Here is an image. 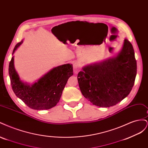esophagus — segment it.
Masks as SVG:
<instances>
[{
    "mask_svg": "<svg viewBox=\"0 0 148 148\" xmlns=\"http://www.w3.org/2000/svg\"><path fill=\"white\" fill-rule=\"evenodd\" d=\"M73 71L75 73H78L79 71V65L77 62H75L73 64Z\"/></svg>",
    "mask_w": 148,
    "mask_h": 148,
    "instance_id": "esophagus-1",
    "label": "esophagus"
}]
</instances>
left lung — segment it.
<instances>
[{"instance_id":"8db88e82","label":"left lung","mask_w":148,"mask_h":148,"mask_svg":"<svg viewBox=\"0 0 148 148\" xmlns=\"http://www.w3.org/2000/svg\"><path fill=\"white\" fill-rule=\"evenodd\" d=\"M136 71L133 46L125 39L122 50L117 57L84 66L77 78L86 99L95 106L109 107L129 95L135 84Z\"/></svg>"}]
</instances>
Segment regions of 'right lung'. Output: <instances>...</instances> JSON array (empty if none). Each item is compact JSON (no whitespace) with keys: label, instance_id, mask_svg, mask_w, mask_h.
<instances>
[{"label":"right lung","instance_id":"1","mask_svg":"<svg viewBox=\"0 0 148 148\" xmlns=\"http://www.w3.org/2000/svg\"><path fill=\"white\" fill-rule=\"evenodd\" d=\"M22 42L23 41L16 44L12 54ZM8 73L15 95L29 108L35 110L49 109L56 106L69 78L73 74L72 65H60L53 69L38 82L29 86L20 79L14 68L13 57H12L9 63Z\"/></svg>","mask_w":148,"mask_h":148}]
</instances>
